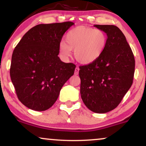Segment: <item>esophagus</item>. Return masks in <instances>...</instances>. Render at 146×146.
I'll use <instances>...</instances> for the list:
<instances>
[{"label":"esophagus","instance_id":"1","mask_svg":"<svg viewBox=\"0 0 146 146\" xmlns=\"http://www.w3.org/2000/svg\"><path fill=\"white\" fill-rule=\"evenodd\" d=\"M79 71V68L77 67L75 69V75H78Z\"/></svg>","mask_w":146,"mask_h":146}]
</instances>
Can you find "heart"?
Returning <instances> with one entry per match:
<instances>
[{"mask_svg": "<svg viewBox=\"0 0 146 146\" xmlns=\"http://www.w3.org/2000/svg\"><path fill=\"white\" fill-rule=\"evenodd\" d=\"M60 42L59 52L64 58L71 56L74 50L75 58L82 64H90L102 56L106 48L108 38L106 33L98 29L79 26L71 29Z\"/></svg>", "mask_w": 146, "mask_h": 146, "instance_id": "1", "label": "heart"}]
</instances>
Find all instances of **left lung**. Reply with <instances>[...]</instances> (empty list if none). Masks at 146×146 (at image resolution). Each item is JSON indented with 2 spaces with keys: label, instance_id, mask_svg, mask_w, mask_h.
Returning <instances> with one entry per match:
<instances>
[{
  "label": "left lung",
  "instance_id": "obj_1",
  "mask_svg": "<svg viewBox=\"0 0 146 146\" xmlns=\"http://www.w3.org/2000/svg\"><path fill=\"white\" fill-rule=\"evenodd\" d=\"M108 37L105 50L98 59L79 67L81 97L96 113L117 108L133 84L135 58L125 35L112 25H94Z\"/></svg>",
  "mask_w": 146,
  "mask_h": 146
}]
</instances>
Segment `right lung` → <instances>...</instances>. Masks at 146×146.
<instances>
[{"label":"right lung","instance_id":"add662e5","mask_svg":"<svg viewBox=\"0 0 146 146\" xmlns=\"http://www.w3.org/2000/svg\"><path fill=\"white\" fill-rule=\"evenodd\" d=\"M73 22L39 24L23 36L12 54L10 76L18 99L36 111L48 110L76 66L58 56L60 42Z\"/></svg>","mask_w":146,"mask_h":146}]
</instances>
